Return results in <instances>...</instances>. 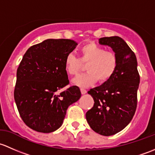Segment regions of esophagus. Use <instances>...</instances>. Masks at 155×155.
Wrapping results in <instances>:
<instances>
[{
    "instance_id": "esophagus-1",
    "label": "esophagus",
    "mask_w": 155,
    "mask_h": 155,
    "mask_svg": "<svg viewBox=\"0 0 155 155\" xmlns=\"http://www.w3.org/2000/svg\"><path fill=\"white\" fill-rule=\"evenodd\" d=\"M81 93L82 94H86L87 93V90L84 88H81Z\"/></svg>"
}]
</instances>
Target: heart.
<instances>
[{"label":"heart","mask_w":155,"mask_h":155,"mask_svg":"<svg viewBox=\"0 0 155 155\" xmlns=\"http://www.w3.org/2000/svg\"><path fill=\"white\" fill-rule=\"evenodd\" d=\"M65 68L68 74L77 75L87 64V72L81 74L73 80V83L80 87H86L99 81L105 83L114 74L118 66L116 53L106 51L104 48L94 42H89L80 50V58L73 54H67L64 61Z\"/></svg>","instance_id":"1"}]
</instances>
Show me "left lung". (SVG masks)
<instances>
[{
  "label": "left lung",
  "instance_id": "8db88e82",
  "mask_svg": "<svg viewBox=\"0 0 155 155\" xmlns=\"http://www.w3.org/2000/svg\"><path fill=\"white\" fill-rule=\"evenodd\" d=\"M99 44L112 48L117 55L118 66L109 81L88 92L95 103L86 118L94 131L111 136L123 130L134 115L140 74L136 55L122 38L103 37Z\"/></svg>",
  "mask_w": 155,
  "mask_h": 155
}]
</instances>
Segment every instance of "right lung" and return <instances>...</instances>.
Masks as SVG:
<instances>
[{"instance_id": "add662e5", "label": "right lung", "mask_w": 155, "mask_h": 155, "mask_svg": "<svg viewBox=\"0 0 155 155\" xmlns=\"http://www.w3.org/2000/svg\"><path fill=\"white\" fill-rule=\"evenodd\" d=\"M74 40L49 39L28 49L17 69L14 98L27 126L51 133L63 124L68 106L81 98L79 87L60 92L69 81L65 58L77 46Z\"/></svg>"}]
</instances>
